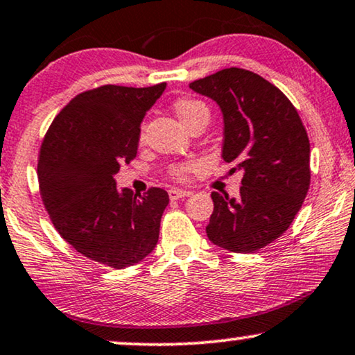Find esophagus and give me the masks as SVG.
Here are the masks:
<instances>
[{
    "label": "esophagus",
    "instance_id": "esophagus-1",
    "mask_svg": "<svg viewBox=\"0 0 355 355\" xmlns=\"http://www.w3.org/2000/svg\"><path fill=\"white\" fill-rule=\"evenodd\" d=\"M191 191H187V190H178V188H172V190H168V196L170 200H180V198H187L190 196Z\"/></svg>",
    "mask_w": 355,
    "mask_h": 355
}]
</instances>
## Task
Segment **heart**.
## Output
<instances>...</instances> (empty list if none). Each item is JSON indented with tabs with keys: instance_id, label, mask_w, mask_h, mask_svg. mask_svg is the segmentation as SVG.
Returning a JSON list of instances; mask_svg holds the SVG:
<instances>
[{
	"instance_id": "1",
	"label": "heart",
	"mask_w": 355,
	"mask_h": 355,
	"mask_svg": "<svg viewBox=\"0 0 355 355\" xmlns=\"http://www.w3.org/2000/svg\"><path fill=\"white\" fill-rule=\"evenodd\" d=\"M173 112L175 115L178 116V120H180L188 130H191L193 126L198 125V123H207L211 116V112L206 103L191 97L177 98V101L173 102ZM139 141H143V133H139ZM193 168H195V165L190 162L177 164L168 170V175L173 180L182 182L190 177Z\"/></svg>"
}]
</instances>
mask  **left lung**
<instances>
[{"instance_id": "8db88e82", "label": "left lung", "mask_w": 355, "mask_h": 355, "mask_svg": "<svg viewBox=\"0 0 355 355\" xmlns=\"http://www.w3.org/2000/svg\"><path fill=\"white\" fill-rule=\"evenodd\" d=\"M190 87L219 103L222 157L243 170L237 200L211 193L214 211L206 234L217 247L253 253L279 239L304 205L310 188L306 130L289 98L248 69H220Z\"/></svg>"}]
</instances>
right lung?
Masks as SVG:
<instances>
[{
	"mask_svg": "<svg viewBox=\"0 0 355 355\" xmlns=\"http://www.w3.org/2000/svg\"><path fill=\"white\" fill-rule=\"evenodd\" d=\"M165 86L78 94L42 141L37 175L50 220L76 252L105 266L128 268L157 245L167 191H118L113 175L136 157L141 121Z\"/></svg>",
	"mask_w": 355,
	"mask_h": 355,
	"instance_id": "add662e5",
	"label": "right lung"
}]
</instances>
